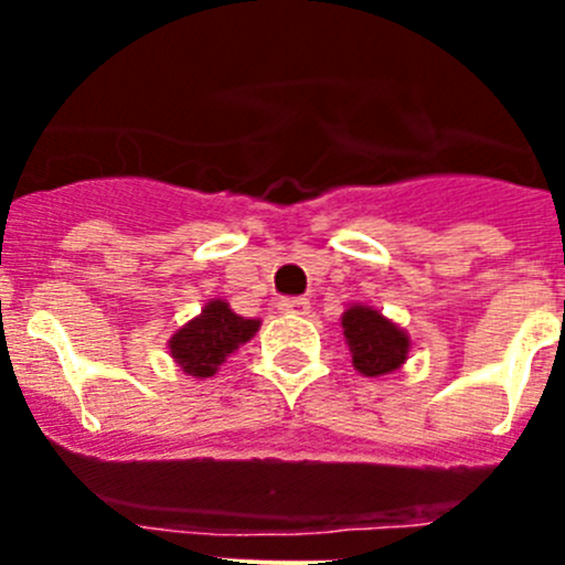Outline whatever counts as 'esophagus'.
I'll use <instances>...</instances> for the list:
<instances>
[{
    "mask_svg": "<svg viewBox=\"0 0 565 565\" xmlns=\"http://www.w3.org/2000/svg\"><path fill=\"white\" fill-rule=\"evenodd\" d=\"M279 313H308L311 311V302L302 297H282L277 302Z\"/></svg>",
    "mask_w": 565,
    "mask_h": 565,
    "instance_id": "obj_1",
    "label": "esophagus"
}]
</instances>
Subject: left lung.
I'll list each match as a JSON object with an SVG mask.
<instances>
[{"label": "left lung", "mask_w": 565, "mask_h": 565, "mask_svg": "<svg viewBox=\"0 0 565 565\" xmlns=\"http://www.w3.org/2000/svg\"><path fill=\"white\" fill-rule=\"evenodd\" d=\"M344 342L362 376H387L411 353V337L371 306H351L342 313Z\"/></svg>", "instance_id": "1"}]
</instances>
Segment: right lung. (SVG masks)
Segmentation results:
<instances>
[{"label":"right lung","instance_id":"right-lung-1","mask_svg":"<svg viewBox=\"0 0 565 565\" xmlns=\"http://www.w3.org/2000/svg\"><path fill=\"white\" fill-rule=\"evenodd\" d=\"M259 331V319H246L234 313L228 302L212 299L201 317L189 319L181 331L169 339V353L186 376L209 379L217 373L226 356H232L239 344H246Z\"/></svg>","mask_w":565,"mask_h":565}]
</instances>
